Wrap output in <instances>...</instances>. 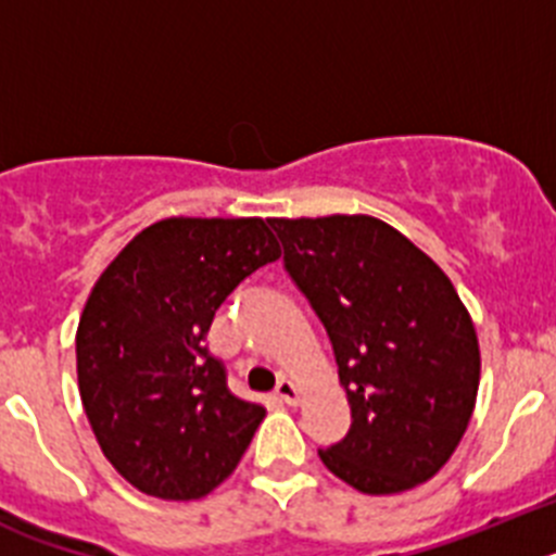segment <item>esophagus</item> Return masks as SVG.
Here are the masks:
<instances>
[{"label":"esophagus","mask_w":556,"mask_h":556,"mask_svg":"<svg viewBox=\"0 0 556 556\" xmlns=\"http://www.w3.org/2000/svg\"><path fill=\"white\" fill-rule=\"evenodd\" d=\"M275 397L278 401H283V404H298V397H301V392H298V387H294V381H289V378H281L278 381V387H275Z\"/></svg>","instance_id":"obj_1"}]
</instances>
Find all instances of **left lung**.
I'll return each instance as SVG.
<instances>
[{
  "mask_svg": "<svg viewBox=\"0 0 556 556\" xmlns=\"http://www.w3.org/2000/svg\"><path fill=\"white\" fill-rule=\"evenodd\" d=\"M283 269L320 317L351 429L323 465L370 495L401 493L443 468L473 415L479 339L448 275L372 217L269 219Z\"/></svg>",
  "mask_w": 556,
  "mask_h": 556,
  "instance_id": "1",
  "label": "left lung"
}]
</instances>
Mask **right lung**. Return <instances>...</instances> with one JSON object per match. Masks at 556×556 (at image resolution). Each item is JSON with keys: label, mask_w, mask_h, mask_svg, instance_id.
I'll use <instances>...</instances> for the list:
<instances>
[{"label": "right lung", "mask_w": 556, "mask_h": 556, "mask_svg": "<svg viewBox=\"0 0 556 556\" xmlns=\"http://www.w3.org/2000/svg\"><path fill=\"white\" fill-rule=\"evenodd\" d=\"M278 255L264 219H161L88 294L77 326L83 406L102 454L141 493L203 498L248 451L264 406L228 390L205 333L225 298Z\"/></svg>", "instance_id": "add662e5"}]
</instances>
